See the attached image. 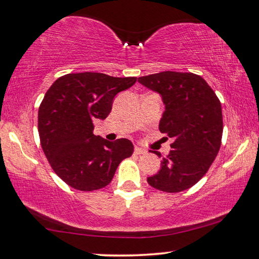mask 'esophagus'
Segmentation results:
<instances>
[{"instance_id": "34e87169", "label": "esophagus", "mask_w": 259, "mask_h": 259, "mask_svg": "<svg viewBox=\"0 0 259 259\" xmlns=\"http://www.w3.org/2000/svg\"><path fill=\"white\" fill-rule=\"evenodd\" d=\"M134 154L135 155H141V154H146V150L140 148V147H135L134 148Z\"/></svg>"}]
</instances>
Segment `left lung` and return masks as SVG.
Here are the masks:
<instances>
[{
    "label": "left lung",
    "mask_w": 259,
    "mask_h": 259,
    "mask_svg": "<svg viewBox=\"0 0 259 259\" xmlns=\"http://www.w3.org/2000/svg\"><path fill=\"white\" fill-rule=\"evenodd\" d=\"M138 81L161 95L165 110L158 128L174 139L160 171L147 182L164 192L188 190L204 177L220 149L221 103L207 82L192 73L168 70ZM155 154L161 156V153Z\"/></svg>",
    "instance_id": "left-lung-1"
}]
</instances>
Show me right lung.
Returning <instances> with one entry per match:
<instances>
[{"label":"right lung","mask_w":259,"mask_h":259,"mask_svg":"<svg viewBox=\"0 0 259 259\" xmlns=\"http://www.w3.org/2000/svg\"><path fill=\"white\" fill-rule=\"evenodd\" d=\"M137 77L102 73L67 74L47 90L38 111V132L52 169L71 188L95 191L110 184L119 163L133 154L128 139L107 141L94 134L95 119H105L113 98Z\"/></svg>","instance_id":"obj_1"}]
</instances>
